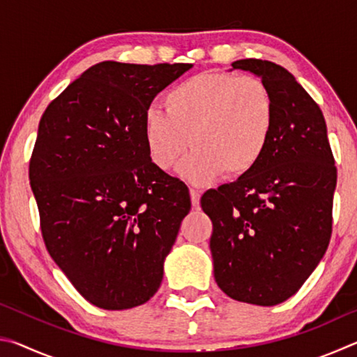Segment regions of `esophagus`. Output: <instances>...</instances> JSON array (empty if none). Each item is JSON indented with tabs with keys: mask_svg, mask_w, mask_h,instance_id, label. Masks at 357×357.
I'll return each mask as SVG.
<instances>
[{
	"mask_svg": "<svg viewBox=\"0 0 357 357\" xmlns=\"http://www.w3.org/2000/svg\"><path fill=\"white\" fill-rule=\"evenodd\" d=\"M200 198H202V192L200 190L190 189V200H192V206L193 208L200 206Z\"/></svg>",
	"mask_w": 357,
	"mask_h": 357,
	"instance_id": "34e87169",
	"label": "esophagus"
}]
</instances>
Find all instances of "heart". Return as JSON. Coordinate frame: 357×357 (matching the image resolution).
<instances>
[{"label": "heart", "mask_w": 357, "mask_h": 357, "mask_svg": "<svg viewBox=\"0 0 357 357\" xmlns=\"http://www.w3.org/2000/svg\"><path fill=\"white\" fill-rule=\"evenodd\" d=\"M165 110L151 107L143 114V138L149 159L170 170L189 149L178 172L204 185L227 172L244 176L268 151L275 129V102L257 77L203 72L165 94Z\"/></svg>", "instance_id": "1"}]
</instances>
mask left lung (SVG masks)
Segmentation results:
<instances>
[{"label": "left lung", "mask_w": 357, "mask_h": 357, "mask_svg": "<svg viewBox=\"0 0 357 357\" xmlns=\"http://www.w3.org/2000/svg\"><path fill=\"white\" fill-rule=\"evenodd\" d=\"M268 84L275 129L259 164L231 184L208 190L214 277L231 299L277 305L309 279L328 249L337 168L321 110L282 66L239 59Z\"/></svg>", "instance_id": "left-lung-1"}]
</instances>
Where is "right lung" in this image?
I'll return each mask as SVG.
<instances>
[{"instance_id": "add662e5", "label": "right lung", "mask_w": 357, "mask_h": 357, "mask_svg": "<svg viewBox=\"0 0 357 357\" xmlns=\"http://www.w3.org/2000/svg\"><path fill=\"white\" fill-rule=\"evenodd\" d=\"M192 64L93 66L50 102L29 181L48 253L93 305L124 310L155 294L190 211L187 185L159 170L143 114Z\"/></svg>"}]
</instances>
